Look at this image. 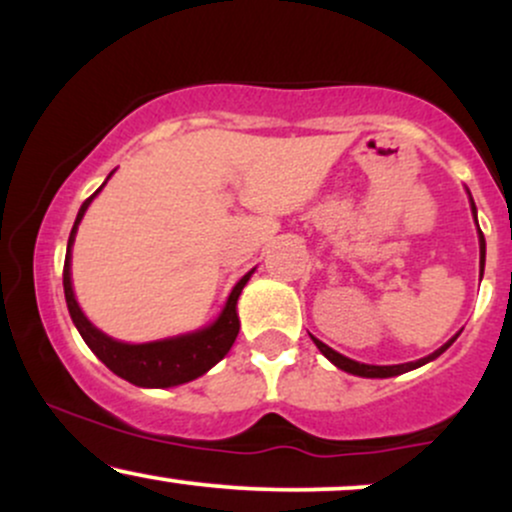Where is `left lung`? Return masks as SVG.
Returning <instances> with one entry per match:
<instances>
[{"mask_svg": "<svg viewBox=\"0 0 512 512\" xmlns=\"http://www.w3.org/2000/svg\"><path fill=\"white\" fill-rule=\"evenodd\" d=\"M469 199H472V197H469ZM472 214H474V219H477V207H474V202H472ZM477 226H479V223H477ZM484 262H486V240H484V233L479 231V269H481V274H484ZM455 337H457V334H455ZM455 337H452L450 342H445L443 346H440V349L433 351L431 356L419 358V361H411V363H399V366H368V363H358V361H354V358H346L342 354H337V351L330 349V346L322 344L320 339L313 337V342H315L317 349L322 351V354L330 358L334 366L346 370V373L361 375V378H392V375H402V373H407V370H414V368L424 366V363H428V361H433V358H438L452 342H455Z\"/></svg>", "mask_w": 512, "mask_h": 512, "instance_id": "8db88e82", "label": "left lung"}]
</instances>
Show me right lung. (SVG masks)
Returning a JSON list of instances; mask_svg holds the SVG:
<instances>
[{"label": "right lung", "mask_w": 512, "mask_h": 512, "mask_svg": "<svg viewBox=\"0 0 512 512\" xmlns=\"http://www.w3.org/2000/svg\"><path fill=\"white\" fill-rule=\"evenodd\" d=\"M98 192L101 190L93 192V195L81 204L72 233H69L67 257H64V272H62L64 298H67V308H69V315H72L76 330H79L81 337H84L88 349L101 358L105 366L113 370L115 375L125 378L127 383L139 385V387H173V385L190 383V380H195L199 375L207 373L209 368H214L216 363L231 351V346L236 342L238 330H240V320L236 313L238 296L240 291H243V286L248 284V279L255 269L245 274L243 279L233 286L231 296H228L226 305H223L221 315L216 317L209 327H204V330L180 334V337L161 339V342H149V344L117 342V339L108 337V334H103L101 330H96V327L88 322V317L81 313L79 303H76L74 289H72V245H74L76 228H79L88 204L93 202V197H96Z\"/></svg>", "instance_id": "obj_1"}]
</instances>
